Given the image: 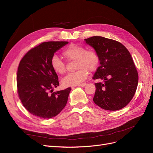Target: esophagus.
<instances>
[{"label":"esophagus","mask_w":153,"mask_h":153,"mask_svg":"<svg viewBox=\"0 0 153 153\" xmlns=\"http://www.w3.org/2000/svg\"><path fill=\"white\" fill-rule=\"evenodd\" d=\"M86 85H87L86 83H83V84H80V85H78V86H80V87H85Z\"/></svg>","instance_id":"obj_1"}]
</instances>
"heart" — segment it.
Instances as JSON below:
<instances>
[{"mask_svg":"<svg viewBox=\"0 0 153 153\" xmlns=\"http://www.w3.org/2000/svg\"><path fill=\"white\" fill-rule=\"evenodd\" d=\"M63 55L69 61H76L78 71L69 73L62 79L64 87H73L80 85L86 80L89 71L93 72L99 66L100 59L94 50H87L83 46L71 44L63 51ZM51 66L53 70L60 75L66 73V64L57 55H53L51 60Z\"/></svg>","mask_w":153,"mask_h":153,"instance_id":"b5f03b06","label":"heart"}]
</instances>
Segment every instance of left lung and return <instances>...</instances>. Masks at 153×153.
I'll return each mask as SVG.
<instances>
[{"mask_svg":"<svg viewBox=\"0 0 153 153\" xmlns=\"http://www.w3.org/2000/svg\"><path fill=\"white\" fill-rule=\"evenodd\" d=\"M98 53L100 66L93 79L95 83L93 101L101 108L118 110L126 106L135 95L138 76L131 54L121 43L101 36L84 39Z\"/></svg>","mask_w":153,"mask_h":153,"instance_id":"left-lung-1","label":"left lung"}]
</instances>
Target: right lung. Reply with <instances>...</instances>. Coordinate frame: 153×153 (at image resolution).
<instances>
[{"label":"right lung","mask_w":153,"mask_h":153,"mask_svg":"<svg viewBox=\"0 0 153 153\" xmlns=\"http://www.w3.org/2000/svg\"><path fill=\"white\" fill-rule=\"evenodd\" d=\"M68 43V41L44 42L29 50L19 64L18 94L24 107L35 116L53 117L67 103L71 87L52 93L59 82L51 66V60L57 50Z\"/></svg>","instance_id":"right-lung-1"}]
</instances>
